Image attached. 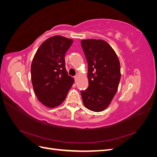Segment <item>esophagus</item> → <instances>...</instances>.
I'll use <instances>...</instances> for the list:
<instances>
[{"mask_svg":"<svg viewBox=\"0 0 157 157\" xmlns=\"http://www.w3.org/2000/svg\"><path fill=\"white\" fill-rule=\"evenodd\" d=\"M74 78H75V82H77V80H78V75H75V77H74Z\"/></svg>","mask_w":157,"mask_h":157,"instance_id":"obj_1","label":"esophagus"}]
</instances>
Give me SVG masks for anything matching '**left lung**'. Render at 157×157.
I'll return each mask as SVG.
<instances>
[{
  "label": "left lung",
  "mask_w": 157,
  "mask_h": 157,
  "mask_svg": "<svg viewBox=\"0 0 157 157\" xmlns=\"http://www.w3.org/2000/svg\"><path fill=\"white\" fill-rule=\"evenodd\" d=\"M81 46L87 59L88 88L81 91L84 106L102 111L116 94L121 80V65L112 47L103 40L86 39Z\"/></svg>",
  "instance_id": "obj_1"
}]
</instances>
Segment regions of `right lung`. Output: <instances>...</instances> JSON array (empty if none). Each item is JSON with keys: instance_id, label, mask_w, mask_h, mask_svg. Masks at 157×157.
Instances as JSON below:
<instances>
[{"instance_id": "1", "label": "right lung", "mask_w": 157, "mask_h": 157, "mask_svg": "<svg viewBox=\"0 0 157 157\" xmlns=\"http://www.w3.org/2000/svg\"><path fill=\"white\" fill-rule=\"evenodd\" d=\"M73 40L62 36L48 38L33 58L31 75L33 90L39 101L54 108L63 103L75 80L65 69V55Z\"/></svg>"}]
</instances>
